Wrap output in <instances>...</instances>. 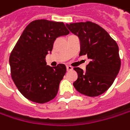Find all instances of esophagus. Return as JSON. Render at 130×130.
<instances>
[{
    "label": "esophagus",
    "instance_id": "esophagus-1",
    "mask_svg": "<svg viewBox=\"0 0 130 130\" xmlns=\"http://www.w3.org/2000/svg\"><path fill=\"white\" fill-rule=\"evenodd\" d=\"M72 67H71V66H67V71H70V70H72Z\"/></svg>",
    "mask_w": 130,
    "mask_h": 130
}]
</instances>
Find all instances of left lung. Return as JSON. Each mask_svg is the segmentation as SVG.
I'll return each instance as SVG.
<instances>
[{"label":"left lung","instance_id":"left-lung-1","mask_svg":"<svg viewBox=\"0 0 130 130\" xmlns=\"http://www.w3.org/2000/svg\"><path fill=\"white\" fill-rule=\"evenodd\" d=\"M68 29L80 39L79 55H86L89 63L86 71L74 69L77 79L75 89L88 96H97L111 86L121 67L117 43L99 25L91 22L66 24Z\"/></svg>","mask_w":130,"mask_h":130}]
</instances>
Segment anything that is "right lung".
<instances>
[{
  "mask_svg": "<svg viewBox=\"0 0 130 130\" xmlns=\"http://www.w3.org/2000/svg\"><path fill=\"white\" fill-rule=\"evenodd\" d=\"M69 34L63 23L36 20L28 25L11 53L9 64L12 80L20 93L36 103H45L57 95L67 72L59 63L51 67L45 57L58 36Z\"/></svg>",
  "mask_w": 130,
  "mask_h": 130,
  "instance_id": "1",
  "label": "right lung"
}]
</instances>
